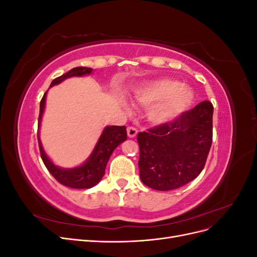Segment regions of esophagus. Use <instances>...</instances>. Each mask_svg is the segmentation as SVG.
<instances>
[{
  "label": "esophagus",
  "mask_w": 257,
  "mask_h": 257,
  "mask_svg": "<svg viewBox=\"0 0 257 257\" xmlns=\"http://www.w3.org/2000/svg\"><path fill=\"white\" fill-rule=\"evenodd\" d=\"M126 131H127V136L130 138H134L137 135V133H138V131L135 127H133V126H128Z\"/></svg>",
  "instance_id": "esophagus-1"
}]
</instances>
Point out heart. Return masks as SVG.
Returning a JSON list of instances; mask_svg holds the SVG:
<instances>
[{
    "instance_id": "b5f03b06",
    "label": "heart",
    "mask_w": 257,
    "mask_h": 257,
    "mask_svg": "<svg viewBox=\"0 0 257 257\" xmlns=\"http://www.w3.org/2000/svg\"><path fill=\"white\" fill-rule=\"evenodd\" d=\"M138 104L148 109V119L154 124H165L183 113L195 102V92L188 84L177 79L158 78L146 81L134 90ZM125 108L130 110L127 104Z\"/></svg>"
}]
</instances>
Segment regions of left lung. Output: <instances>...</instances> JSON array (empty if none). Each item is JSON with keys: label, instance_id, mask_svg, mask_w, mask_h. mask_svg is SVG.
Here are the masks:
<instances>
[{"label": "left lung", "instance_id": "obj_1", "mask_svg": "<svg viewBox=\"0 0 257 257\" xmlns=\"http://www.w3.org/2000/svg\"><path fill=\"white\" fill-rule=\"evenodd\" d=\"M212 115V104L204 100L173 122L138 133L143 183L153 190L170 191L194 180L211 148Z\"/></svg>", "mask_w": 257, "mask_h": 257}]
</instances>
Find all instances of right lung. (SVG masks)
<instances>
[{"label":"right lung","instance_id":"add662e5","mask_svg":"<svg viewBox=\"0 0 257 257\" xmlns=\"http://www.w3.org/2000/svg\"><path fill=\"white\" fill-rule=\"evenodd\" d=\"M93 69L90 67H74L66 74H63L62 76L58 77V78L53 79L50 84V88L53 87V85L61 83L67 78H71V77H81L84 75H90ZM47 92L48 91H46L41 100L40 116H38L37 139L38 145H40L42 160L45 166L49 170V173L56 178V180L61 184L73 189H90L102 180L103 176L105 175V168L107 163L109 161L110 155L112 154L115 148L121 143L126 141V127L116 125L106 126L103 130L102 134H100L94 149L91 152L90 157L84 161L83 164L73 168L59 167L56 164H53V162L49 159L48 155L46 154L40 138V126L43 118V113L45 110Z\"/></svg>","mask_w":257,"mask_h":257}]
</instances>
